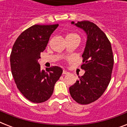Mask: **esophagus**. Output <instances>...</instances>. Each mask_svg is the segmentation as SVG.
Segmentation results:
<instances>
[{
  "mask_svg": "<svg viewBox=\"0 0 127 127\" xmlns=\"http://www.w3.org/2000/svg\"><path fill=\"white\" fill-rule=\"evenodd\" d=\"M68 74V72H67L65 70H63V74Z\"/></svg>",
  "mask_w": 127,
  "mask_h": 127,
  "instance_id": "obj_1",
  "label": "esophagus"
}]
</instances>
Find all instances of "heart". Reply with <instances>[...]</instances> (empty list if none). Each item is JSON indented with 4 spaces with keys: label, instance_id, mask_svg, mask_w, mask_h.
I'll list each match as a JSON object with an SVG mask.
<instances>
[{
    "label": "heart",
    "instance_id": "b5f03b06",
    "mask_svg": "<svg viewBox=\"0 0 127 127\" xmlns=\"http://www.w3.org/2000/svg\"><path fill=\"white\" fill-rule=\"evenodd\" d=\"M68 35H76V36H78V37H79L78 35L76 34H74V33H71V34H69Z\"/></svg>",
    "mask_w": 127,
    "mask_h": 127
}]
</instances>
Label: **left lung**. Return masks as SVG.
<instances>
[{"label":"left lung","mask_w":127,"mask_h":127,"mask_svg":"<svg viewBox=\"0 0 127 127\" xmlns=\"http://www.w3.org/2000/svg\"><path fill=\"white\" fill-rule=\"evenodd\" d=\"M87 35L81 68L85 73L69 88L70 95L80 104L86 105L96 101L104 93L110 82L113 55L109 40L97 26L90 21L72 22Z\"/></svg>","instance_id":"obj_1"}]
</instances>
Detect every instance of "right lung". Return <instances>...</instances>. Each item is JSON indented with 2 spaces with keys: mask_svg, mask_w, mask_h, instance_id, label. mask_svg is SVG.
Segmentation results:
<instances>
[{
  "mask_svg": "<svg viewBox=\"0 0 127 127\" xmlns=\"http://www.w3.org/2000/svg\"><path fill=\"white\" fill-rule=\"evenodd\" d=\"M59 24L34 25L18 36L10 54L12 74L23 95L33 103L48 100L63 73L59 66L41 70L38 60Z\"/></svg>",
  "mask_w": 127,
  "mask_h": 127,
  "instance_id": "obj_1",
  "label": "right lung"
}]
</instances>
